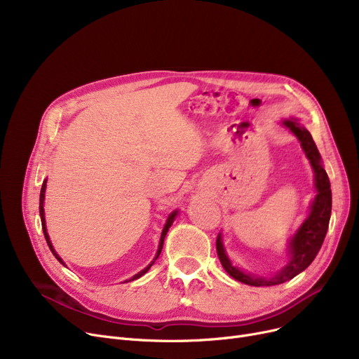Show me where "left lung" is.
<instances>
[{
	"label": "left lung",
	"mask_w": 359,
	"mask_h": 359,
	"mask_svg": "<svg viewBox=\"0 0 359 359\" xmlns=\"http://www.w3.org/2000/svg\"><path fill=\"white\" fill-rule=\"evenodd\" d=\"M282 123H284L298 138L307 158L310 160V164L314 172L317 195L311 203L310 215L307 217V219L303 222V225H301L290 241L288 265L272 276H257V275L244 273L237 266H234L231 260L229 259V256L225 255L221 234H218L217 253L222 268L234 279L252 287H271V285L284 284V282L292 279L294 276L307 269L310 266V263L317 256L320 248H322L323 240L329 229V221L332 214L330 182H329L326 170L322 165V157L318 154V149L313 141L311 134L304 126H301L297 122V119H288Z\"/></svg>",
	"instance_id": "1"
}]
</instances>
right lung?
Here are the masks:
<instances>
[{"label": "right lung", "mask_w": 359, "mask_h": 359, "mask_svg": "<svg viewBox=\"0 0 359 359\" xmlns=\"http://www.w3.org/2000/svg\"><path fill=\"white\" fill-rule=\"evenodd\" d=\"M45 189H46V180H43V184H42V189H41V203H39V212H41V219H42V229H43V234H45V238H46V243H48V246H49V249H50V252L53 253V256L58 259L62 265L65 266V263L62 262V259L56 255V252H55V249H53V246H52V243H50V240H49V236H48V231H46V222H45V210H43V201H45ZM176 215H177V211H175V212H172L168 215V218H167V221H165V225H164V229H163V233H161V238H160V244H158V250H157V255H156V259L160 256V253H161V249H163V243H164V237H165V234H167V231H168V229H170V225L173 224V221H175V218H176ZM154 259V260H156ZM154 260L149 263V265L145 268V269H142L140 273H137L135 276H132L129 280H134V279H138V278H141L144 273H147L148 272V269L153 266V263H154ZM129 280H125V282H129Z\"/></svg>", "instance_id": "add662e5"}]
</instances>
